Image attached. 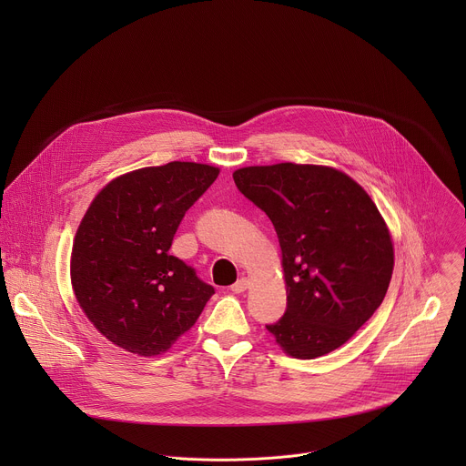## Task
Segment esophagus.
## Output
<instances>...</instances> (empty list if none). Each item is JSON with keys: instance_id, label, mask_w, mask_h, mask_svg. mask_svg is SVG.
Listing matches in <instances>:
<instances>
[{"instance_id": "esophagus-1", "label": "esophagus", "mask_w": 466, "mask_h": 466, "mask_svg": "<svg viewBox=\"0 0 466 466\" xmlns=\"http://www.w3.org/2000/svg\"><path fill=\"white\" fill-rule=\"evenodd\" d=\"M248 289V279H239L236 284L230 286V291L232 293H243Z\"/></svg>"}]
</instances>
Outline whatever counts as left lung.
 <instances>
[{
  "instance_id": "1",
  "label": "left lung",
  "mask_w": 466,
  "mask_h": 466,
  "mask_svg": "<svg viewBox=\"0 0 466 466\" xmlns=\"http://www.w3.org/2000/svg\"><path fill=\"white\" fill-rule=\"evenodd\" d=\"M232 177L280 241L288 309L265 328L297 360L339 349L380 308L392 277V238L370 195L315 164L248 166Z\"/></svg>"
}]
</instances>
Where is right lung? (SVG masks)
Returning <instances> with one entry per match:
<instances>
[{"label":"right lung","instance_id":"add662e5","mask_svg":"<svg viewBox=\"0 0 466 466\" xmlns=\"http://www.w3.org/2000/svg\"><path fill=\"white\" fill-rule=\"evenodd\" d=\"M218 175L208 164L169 162L119 175L94 197L74 238L70 277L81 309L116 347L144 358L167 352L214 295L169 248Z\"/></svg>","mask_w":466,"mask_h":466}]
</instances>
